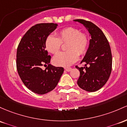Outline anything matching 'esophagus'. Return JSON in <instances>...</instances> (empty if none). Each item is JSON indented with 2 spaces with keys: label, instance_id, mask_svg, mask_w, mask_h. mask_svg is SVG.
Instances as JSON below:
<instances>
[{
  "label": "esophagus",
  "instance_id": "esophagus-1",
  "mask_svg": "<svg viewBox=\"0 0 127 127\" xmlns=\"http://www.w3.org/2000/svg\"><path fill=\"white\" fill-rule=\"evenodd\" d=\"M64 69H65V70H66V71H67V72H70V71L72 70V68L71 67H65Z\"/></svg>",
  "mask_w": 127,
  "mask_h": 127
}]
</instances>
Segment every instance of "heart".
I'll return each instance as SVG.
<instances>
[{
  "label": "heart",
  "instance_id": "1",
  "mask_svg": "<svg viewBox=\"0 0 127 127\" xmlns=\"http://www.w3.org/2000/svg\"><path fill=\"white\" fill-rule=\"evenodd\" d=\"M57 35L58 37L49 35L45 40L46 49L52 54L59 52L62 43H67V51L59 53L53 58V63L56 66H70L78 60L79 55H84L87 52L90 42L87 33L81 32L77 28L69 26L60 31Z\"/></svg>",
  "mask_w": 127,
  "mask_h": 127
}]
</instances>
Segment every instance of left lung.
<instances>
[{"instance_id": "8db88e82", "label": "left lung", "mask_w": 127, "mask_h": 127, "mask_svg": "<svg viewBox=\"0 0 127 127\" xmlns=\"http://www.w3.org/2000/svg\"><path fill=\"white\" fill-rule=\"evenodd\" d=\"M84 25L91 35L90 44L82 63L85 67H79L80 72L77 84L86 91L93 92L102 88L108 81L112 69V55L109 43L101 29L92 22L76 19ZM87 65H89L87 67Z\"/></svg>"}]
</instances>
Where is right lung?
<instances>
[{"instance_id":"right-lung-1","label":"right lung","mask_w":127,"mask_h":127,"mask_svg":"<svg viewBox=\"0 0 127 127\" xmlns=\"http://www.w3.org/2000/svg\"><path fill=\"white\" fill-rule=\"evenodd\" d=\"M56 23H38L28 31L18 45L16 66L23 84L32 92L44 95L55 89L64 72L62 67L49 64L51 57L45 49L46 37L57 28ZM48 64L44 71L41 66Z\"/></svg>"}]
</instances>
